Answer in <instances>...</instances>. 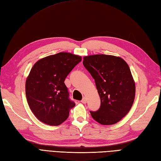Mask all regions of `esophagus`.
<instances>
[{"label": "esophagus", "mask_w": 161, "mask_h": 161, "mask_svg": "<svg viewBox=\"0 0 161 161\" xmlns=\"http://www.w3.org/2000/svg\"><path fill=\"white\" fill-rule=\"evenodd\" d=\"M86 102H87L86 97H84L83 99H82V100L81 101V102L83 103H86Z\"/></svg>", "instance_id": "obj_1"}]
</instances>
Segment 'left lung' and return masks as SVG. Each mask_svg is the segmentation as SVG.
Returning a JSON list of instances; mask_svg holds the SVG:
<instances>
[{
	"mask_svg": "<svg viewBox=\"0 0 161 161\" xmlns=\"http://www.w3.org/2000/svg\"><path fill=\"white\" fill-rule=\"evenodd\" d=\"M83 64L95 80L101 99L98 110L90 111L102 125H113L129 113L135 97V83L124 59L114 55L84 57Z\"/></svg>",
	"mask_w": 161,
	"mask_h": 161,
	"instance_id": "left-lung-1",
	"label": "left lung"
}]
</instances>
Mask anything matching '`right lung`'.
Listing matches in <instances>:
<instances>
[{"label": "right lung", "instance_id": "add662e5", "mask_svg": "<svg viewBox=\"0 0 161 161\" xmlns=\"http://www.w3.org/2000/svg\"><path fill=\"white\" fill-rule=\"evenodd\" d=\"M81 61V56L61 52L33 65L26 80L25 92L30 109L40 121L59 125L69 117L75 103L69 99L64 80Z\"/></svg>", "mask_w": 161, "mask_h": 161}]
</instances>
